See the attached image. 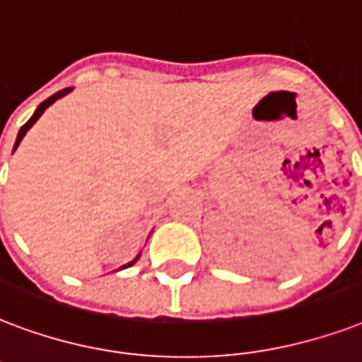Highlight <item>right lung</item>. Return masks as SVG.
<instances>
[{"instance_id": "1", "label": "right lung", "mask_w": 362, "mask_h": 362, "mask_svg": "<svg viewBox=\"0 0 362 362\" xmlns=\"http://www.w3.org/2000/svg\"><path fill=\"white\" fill-rule=\"evenodd\" d=\"M70 90H71V87H68V89H62V90H59V93H54V95H52V96H49V98H47V100L41 102L40 106H37V110H35V112H34V115H32V117H30V119H28L26 123H24V125H22L21 131H18V136H16V142H15V150H16V148H18V144H21V140H22V138H24V134H26V132H28V129H30V127L34 125L35 121L40 119L41 114H43V112H45L47 107L51 106V104H54V102L59 100V98H62V96L68 95V93H70ZM15 150H13V151H15ZM138 258H140V255H138L136 258H134V260L129 262V264H127V266H123V267L132 266V264H134V262H136Z\"/></svg>"}]
</instances>
